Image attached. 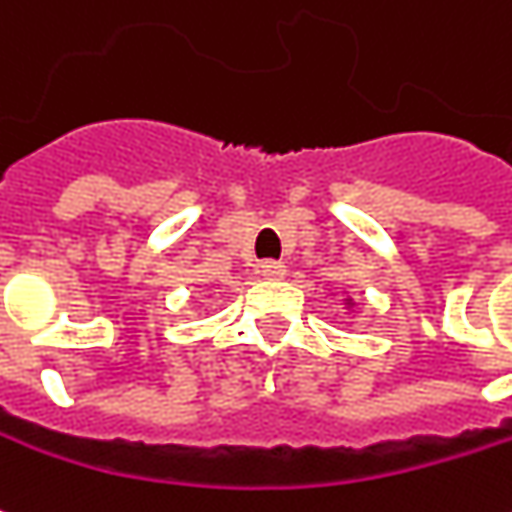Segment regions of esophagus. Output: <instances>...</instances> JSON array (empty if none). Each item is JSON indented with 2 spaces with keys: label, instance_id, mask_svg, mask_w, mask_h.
<instances>
[{
  "label": "esophagus",
  "instance_id": "34e87169",
  "mask_svg": "<svg viewBox=\"0 0 512 512\" xmlns=\"http://www.w3.org/2000/svg\"><path fill=\"white\" fill-rule=\"evenodd\" d=\"M285 274H288V268L282 266V263H277V260H266V263H260V277H263V280L277 282L282 280Z\"/></svg>",
  "mask_w": 512,
  "mask_h": 512
}]
</instances>
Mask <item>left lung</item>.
<instances>
[{
	"instance_id": "left-lung-1",
	"label": "left lung",
	"mask_w": 512,
	"mask_h": 512,
	"mask_svg": "<svg viewBox=\"0 0 512 512\" xmlns=\"http://www.w3.org/2000/svg\"><path fill=\"white\" fill-rule=\"evenodd\" d=\"M343 307L352 310V307H355V299H352V296H343Z\"/></svg>"
}]
</instances>
